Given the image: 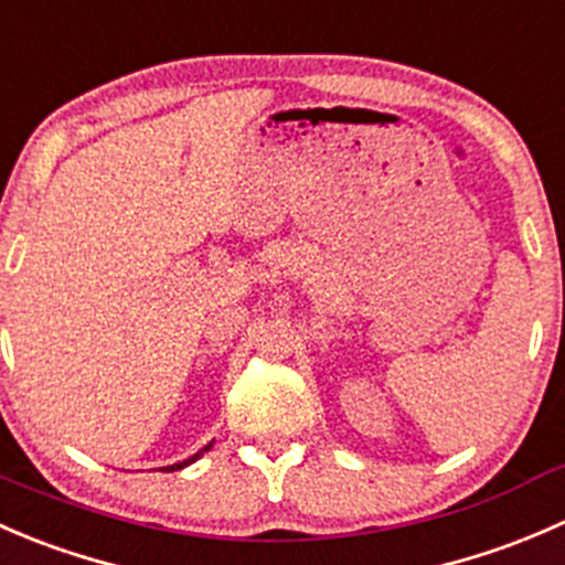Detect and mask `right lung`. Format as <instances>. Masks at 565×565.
Wrapping results in <instances>:
<instances>
[{"instance_id": "add662e5", "label": "right lung", "mask_w": 565, "mask_h": 565, "mask_svg": "<svg viewBox=\"0 0 565 565\" xmlns=\"http://www.w3.org/2000/svg\"><path fill=\"white\" fill-rule=\"evenodd\" d=\"M210 448H213V443H207V446L202 448V451H196L193 454V457H188V459H182V461H177V465H169V467H161V470H182V467H188V465H193V461H196L199 457H202V454H207Z\"/></svg>"}]
</instances>
